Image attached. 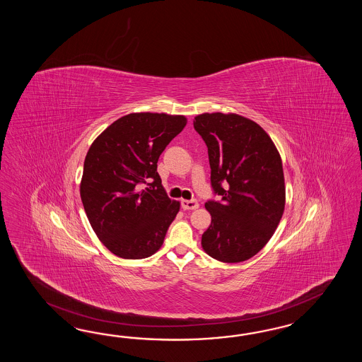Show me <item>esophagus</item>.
I'll return each instance as SVG.
<instances>
[{
    "instance_id": "esophagus-1",
    "label": "esophagus",
    "mask_w": 362,
    "mask_h": 362,
    "mask_svg": "<svg viewBox=\"0 0 362 362\" xmlns=\"http://www.w3.org/2000/svg\"><path fill=\"white\" fill-rule=\"evenodd\" d=\"M182 209H199V203L197 200H182Z\"/></svg>"
}]
</instances>
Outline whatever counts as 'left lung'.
Returning <instances> with one entry per match:
<instances>
[{"mask_svg": "<svg viewBox=\"0 0 362 362\" xmlns=\"http://www.w3.org/2000/svg\"><path fill=\"white\" fill-rule=\"evenodd\" d=\"M194 127L209 148L211 185L221 197L206 209L202 247L223 263L251 259L269 241L285 207L284 171L271 136L239 114L204 112Z\"/></svg>", "mask_w": 362, "mask_h": 362, "instance_id": "obj_1", "label": "left lung"}]
</instances>
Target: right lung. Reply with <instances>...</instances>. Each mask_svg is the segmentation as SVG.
Returning <instances> with one entry per match:
<instances>
[{"label": "right lung", "instance_id": "1", "mask_svg": "<svg viewBox=\"0 0 362 362\" xmlns=\"http://www.w3.org/2000/svg\"><path fill=\"white\" fill-rule=\"evenodd\" d=\"M186 124L185 115L132 112L90 146L81 199L99 240L118 257L144 259L162 247L180 203L167 197L158 159Z\"/></svg>", "mask_w": 362, "mask_h": 362}]
</instances>
